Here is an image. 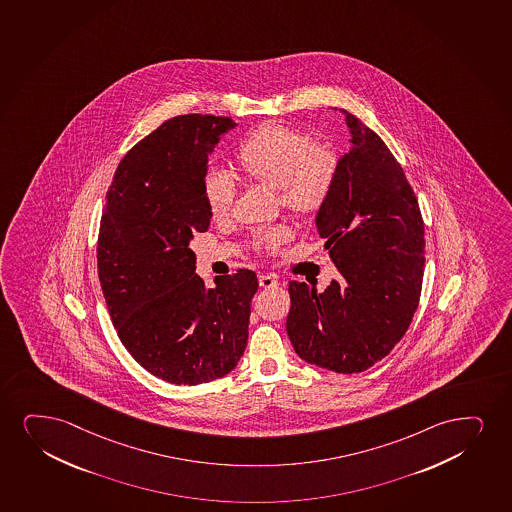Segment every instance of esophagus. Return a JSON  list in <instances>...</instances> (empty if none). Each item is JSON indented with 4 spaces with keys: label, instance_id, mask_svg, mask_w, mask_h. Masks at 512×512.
I'll return each instance as SVG.
<instances>
[{
    "label": "esophagus",
    "instance_id": "1",
    "mask_svg": "<svg viewBox=\"0 0 512 512\" xmlns=\"http://www.w3.org/2000/svg\"><path fill=\"white\" fill-rule=\"evenodd\" d=\"M259 284L262 288H265V290L276 288V286H278V278L272 276V274H262V276H259Z\"/></svg>",
    "mask_w": 512,
    "mask_h": 512
}]
</instances>
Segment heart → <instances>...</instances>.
<instances>
[{"instance_id":"1","label":"heart","mask_w":512,"mask_h":512,"mask_svg":"<svg viewBox=\"0 0 512 512\" xmlns=\"http://www.w3.org/2000/svg\"><path fill=\"white\" fill-rule=\"evenodd\" d=\"M240 171L255 183L276 188L279 203L298 217H316L335 188L340 158L333 148L314 145L309 134L279 122H265L236 150ZM236 188L226 174L212 171L203 179V200L210 217L219 221L233 209ZM288 238L284 228L257 234V247L278 252Z\"/></svg>"}]
</instances>
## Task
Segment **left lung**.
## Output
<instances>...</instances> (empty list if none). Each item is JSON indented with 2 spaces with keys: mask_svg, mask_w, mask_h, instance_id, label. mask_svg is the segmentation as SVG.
Here are the masks:
<instances>
[{
  "mask_svg": "<svg viewBox=\"0 0 512 512\" xmlns=\"http://www.w3.org/2000/svg\"><path fill=\"white\" fill-rule=\"evenodd\" d=\"M340 112L352 145L316 224L341 279L322 293L290 281L286 331L309 364L352 374L390 354L411 326L423 288L424 222L383 139Z\"/></svg>",
  "mask_w": 512,
  "mask_h": 512,
  "instance_id": "8db88e82",
  "label": "left lung"
}]
</instances>
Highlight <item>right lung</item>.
Masks as SVG:
<instances>
[{
    "instance_id": "1",
    "label": "right lung",
    "mask_w": 512,
    "mask_h": 512,
    "mask_svg": "<svg viewBox=\"0 0 512 512\" xmlns=\"http://www.w3.org/2000/svg\"><path fill=\"white\" fill-rule=\"evenodd\" d=\"M231 117L165 120L120 160L98 233V278L122 345L172 385L231 373L245 352L257 274L240 269L207 290L190 240L205 233L207 162Z\"/></svg>"
}]
</instances>
